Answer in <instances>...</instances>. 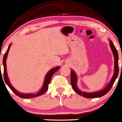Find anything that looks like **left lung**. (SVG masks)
Returning <instances> with one entry per match:
<instances>
[{
	"instance_id": "8db88e82",
	"label": "left lung",
	"mask_w": 122,
	"mask_h": 122,
	"mask_svg": "<svg viewBox=\"0 0 122 122\" xmlns=\"http://www.w3.org/2000/svg\"><path fill=\"white\" fill-rule=\"evenodd\" d=\"M110 46L112 49L113 53L114 55V73L113 75V78L111 79L110 82L109 84H108L107 86L104 89L100 91H98L96 92H93V93H88V92H82L80 90H79L77 88L76 86V81H77V77L75 73L73 72V71H71V85H72V88H73V90L78 94L80 96H82V97H86V98H98V97H102L103 96L106 95L110 90H111L112 87L113 86V85L114 84V82H115L116 79L117 77L118 76V73H119V65H118V61H119V56H118V53L116 49L115 46L114 44H113V42L112 41H110Z\"/></svg>"
}]
</instances>
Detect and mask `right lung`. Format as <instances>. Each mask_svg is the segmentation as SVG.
<instances>
[{
  "mask_svg": "<svg viewBox=\"0 0 122 122\" xmlns=\"http://www.w3.org/2000/svg\"><path fill=\"white\" fill-rule=\"evenodd\" d=\"M10 44L8 47V50H6V53H5L4 56H3V67H4V72H3V77H4V80L5 81L6 84L8 85L9 88H10V90L16 95L18 97H20V98H34V97H38V96H41V95L43 94L44 93H45L48 90V88H49V85L50 82V81H51V77L53 75L54 73H55L56 72H57L59 69L60 67L59 66H57V67H55V68L51 69V70H50L49 72L47 73L46 76V78L45 80H44V84H43V86L42 87V88L41 89L40 91L37 94H22V93H20V92H18L16 90H15V89L12 86V85L10 84V82H9V79H8V75H7V72H6V58H7V56H8V51H9V49H10ZM1 75H2V73H1Z\"/></svg>",
  "mask_w": 122,
  "mask_h": 122,
  "instance_id": "1",
  "label": "right lung"
}]
</instances>
